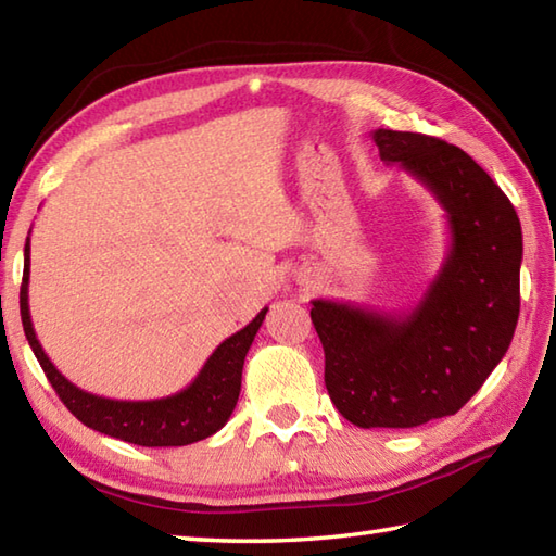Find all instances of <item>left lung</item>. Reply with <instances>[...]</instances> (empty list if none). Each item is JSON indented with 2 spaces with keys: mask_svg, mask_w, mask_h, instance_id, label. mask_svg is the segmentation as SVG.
<instances>
[{
  "mask_svg": "<svg viewBox=\"0 0 556 556\" xmlns=\"http://www.w3.org/2000/svg\"><path fill=\"white\" fill-rule=\"evenodd\" d=\"M387 164H399L442 205L448 248L406 313L315 299L329 399L358 428H416L454 413L497 368L521 308V222L480 164L440 138L377 128Z\"/></svg>",
  "mask_w": 556,
  "mask_h": 556,
  "instance_id": "obj_1",
  "label": "left lung"
}]
</instances>
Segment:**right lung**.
Returning <instances> with one entry per match:
<instances>
[{
	"label": "right lung",
	"mask_w": 556,
	"mask_h": 556,
	"mask_svg": "<svg viewBox=\"0 0 556 556\" xmlns=\"http://www.w3.org/2000/svg\"><path fill=\"white\" fill-rule=\"evenodd\" d=\"M28 281H30V239L23 251V285H21V323L35 358L42 365L47 380L54 387L59 399L74 416L102 434L116 437L138 446H186L212 437L222 430L236 408L241 392V372L245 353L263 325L267 308L260 311L253 323L224 339L212 351V356L200 368L195 380L181 392L150 401H122L90 394L86 389L68 382L47 358L38 337H35L30 308H28Z\"/></svg>",
	"instance_id": "right-lung-1"
}]
</instances>
